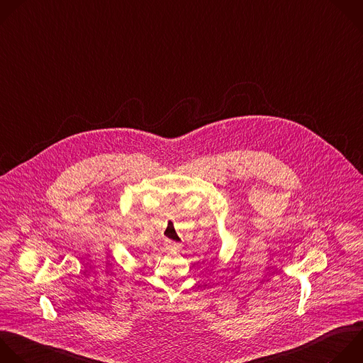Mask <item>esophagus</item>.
Listing matches in <instances>:
<instances>
[{
	"mask_svg": "<svg viewBox=\"0 0 363 363\" xmlns=\"http://www.w3.org/2000/svg\"><path fill=\"white\" fill-rule=\"evenodd\" d=\"M165 245H167V248H168L169 251H179L181 247H182L179 242H174V240H167Z\"/></svg>",
	"mask_w": 363,
	"mask_h": 363,
	"instance_id": "obj_1",
	"label": "esophagus"
}]
</instances>
